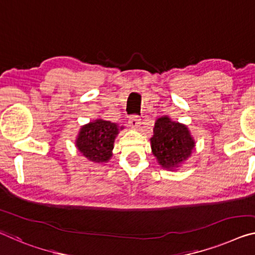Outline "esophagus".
I'll return each mask as SVG.
<instances>
[{"mask_svg":"<svg viewBox=\"0 0 255 255\" xmlns=\"http://www.w3.org/2000/svg\"><path fill=\"white\" fill-rule=\"evenodd\" d=\"M128 124H130V127L132 128H134V130H135V128H139L140 125H141V119L136 115L132 116V117H130V120H128Z\"/></svg>","mask_w":255,"mask_h":255,"instance_id":"obj_1","label":"esophagus"}]
</instances>
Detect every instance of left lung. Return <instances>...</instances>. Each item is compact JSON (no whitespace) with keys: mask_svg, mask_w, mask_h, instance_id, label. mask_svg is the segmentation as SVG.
I'll list each match as a JSON object with an SVG mask.
<instances>
[{"mask_svg":"<svg viewBox=\"0 0 255 255\" xmlns=\"http://www.w3.org/2000/svg\"><path fill=\"white\" fill-rule=\"evenodd\" d=\"M150 143L152 154L166 170L179 167L189 157L195 147V141L186 125L172 122L167 116L156 121Z\"/></svg>","mask_w":255,"mask_h":255,"instance_id":"8db88e82","label":"left lung"}]
</instances>
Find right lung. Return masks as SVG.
Returning a JSON list of instances; mask_svg holds the SVG:
<instances>
[{
	"label": "right lung",
	"mask_w": 255,
	"mask_h": 255,
	"mask_svg": "<svg viewBox=\"0 0 255 255\" xmlns=\"http://www.w3.org/2000/svg\"><path fill=\"white\" fill-rule=\"evenodd\" d=\"M119 130V125L109 121L96 120L90 122L81 128L76 139L77 149L91 162H108L113 155L112 150Z\"/></svg>",
	"instance_id": "1"
}]
</instances>
